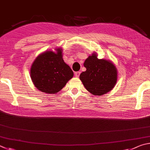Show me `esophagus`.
<instances>
[{
	"label": "esophagus",
	"mask_w": 150,
	"mask_h": 150,
	"mask_svg": "<svg viewBox=\"0 0 150 150\" xmlns=\"http://www.w3.org/2000/svg\"><path fill=\"white\" fill-rule=\"evenodd\" d=\"M80 74V72H75V76L76 77V78L79 77Z\"/></svg>",
	"instance_id": "34e87169"
}]
</instances>
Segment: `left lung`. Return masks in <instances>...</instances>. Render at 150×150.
<instances>
[{"label": "left lung", "instance_id": "obj_1", "mask_svg": "<svg viewBox=\"0 0 150 150\" xmlns=\"http://www.w3.org/2000/svg\"><path fill=\"white\" fill-rule=\"evenodd\" d=\"M86 70L80 79L89 92L103 96L112 90L117 81V70L110 60L98 59L96 53L89 56L83 63Z\"/></svg>", "mask_w": 150, "mask_h": 150}]
</instances>
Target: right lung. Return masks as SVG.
<instances>
[{"mask_svg":"<svg viewBox=\"0 0 150 150\" xmlns=\"http://www.w3.org/2000/svg\"><path fill=\"white\" fill-rule=\"evenodd\" d=\"M47 51L34 60L30 69L31 80L37 89L47 93H56L73 77L70 67L62 59V49Z\"/></svg>","mask_w":150,"mask_h":150,"instance_id":"1","label":"right lung"}]
</instances>
